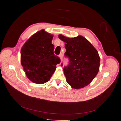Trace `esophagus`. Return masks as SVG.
<instances>
[{"mask_svg":"<svg viewBox=\"0 0 121 121\" xmlns=\"http://www.w3.org/2000/svg\"><path fill=\"white\" fill-rule=\"evenodd\" d=\"M59 56L60 57V60H61V61H62V59H63V54H62V53H60V54H59Z\"/></svg>","mask_w":121,"mask_h":121,"instance_id":"1","label":"esophagus"}]
</instances>
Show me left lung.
<instances>
[{
  "mask_svg": "<svg viewBox=\"0 0 121 121\" xmlns=\"http://www.w3.org/2000/svg\"><path fill=\"white\" fill-rule=\"evenodd\" d=\"M59 37L65 43V56L69 59L68 65L63 68L67 82L76 89L89 85L99 71L100 59L98 51L81 36L69 38L60 35Z\"/></svg>",
  "mask_w": 121,
  "mask_h": 121,
  "instance_id": "obj_1",
  "label": "left lung"
}]
</instances>
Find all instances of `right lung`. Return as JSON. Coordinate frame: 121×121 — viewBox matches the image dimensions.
<instances>
[{
    "instance_id": "obj_1",
    "label": "right lung",
    "mask_w": 121,
    "mask_h": 121,
    "mask_svg": "<svg viewBox=\"0 0 121 121\" xmlns=\"http://www.w3.org/2000/svg\"><path fill=\"white\" fill-rule=\"evenodd\" d=\"M52 35L40 30L24 44L21 51V62L26 76L36 84L50 80L60 59L54 54Z\"/></svg>"
}]
</instances>
